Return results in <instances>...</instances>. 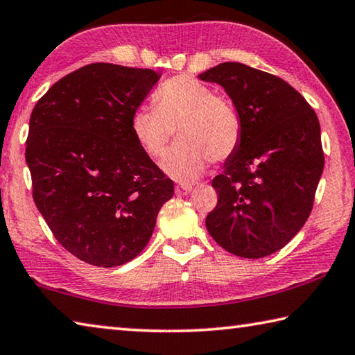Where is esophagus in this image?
<instances>
[{
  "instance_id": "1",
  "label": "esophagus",
  "mask_w": 355,
  "mask_h": 355,
  "mask_svg": "<svg viewBox=\"0 0 355 355\" xmlns=\"http://www.w3.org/2000/svg\"><path fill=\"white\" fill-rule=\"evenodd\" d=\"M191 190H193V187H191V185H176V189H174V191H176L178 196L189 195Z\"/></svg>"
}]
</instances>
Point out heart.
I'll list each match as a JSON object with an SVG mask.
<instances>
[{"instance_id": "obj_1", "label": "heart", "mask_w": 355, "mask_h": 355, "mask_svg": "<svg viewBox=\"0 0 355 355\" xmlns=\"http://www.w3.org/2000/svg\"><path fill=\"white\" fill-rule=\"evenodd\" d=\"M155 109H135L129 129L143 153L157 159L166 151L176 130L179 143L160 168L178 182H193L207 170L209 160L227 159L241 139V120L226 98L190 76H176L154 96Z\"/></svg>"}]
</instances>
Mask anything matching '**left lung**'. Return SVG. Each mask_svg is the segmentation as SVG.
Listing matches in <instances>:
<instances>
[{
	"instance_id": "1",
	"label": "left lung",
	"mask_w": 355,
	"mask_h": 355,
	"mask_svg": "<svg viewBox=\"0 0 355 355\" xmlns=\"http://www.w3.org/2000/svg\"><path fill=\"white\" fill-rule=\"evenodd\" d=\"M221 85L241 120V139L212 187L206 227L226 251L262 259L306 225L324 168L318 116L284 79L240 62L198 74Z\"/></svg>"
}]
</instances>
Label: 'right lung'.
<instances>
[{
	"label": "right lung",
	"instance_id": "obj_1",
	"mask_svg": "<svg viewBox=\"0 0 355 355\" xmlns=\"http://www.w3.org/2000/svg\"><path fill=\"white\" fill-rule=\"evenodd\" d=\"M160 74L90 64L58 80L31 114L26 164L54 237L84 262L112 268L145 250L174 184L129 129Z\"/></svg>",
	"mask_w": 355,
	"mask_h": 355
}]
</instances>
